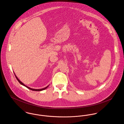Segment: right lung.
Returning <instances> with one entry per match:
<instances>
[{
    "label": "right lung",
    "instance_id": "obj_1",
    "mask_svg": "<svg viewBox=\"0 0 124 124\" xmlns=\"http://www.w3.org/2000/svg\"><path fill=\"white\" fill-rule=\"evenodd\" d=\"M14 74H15V76H16V79H17V80L18 81V82L21 84V85H24V86H25V87H26L27 88H28V89H30V90H32V91H42V90H45V89H46L47 88H48V87L49 86V85L48 86H47V87H45V88H42V89H32L31 88H30V87H28V86H26V85H25L23 83H22L18 79V77L16 76V75H15V74L14 73Z\"/></svg>",
    "mask_w": 124,
    "mask_h": 124
}]
</instances>
